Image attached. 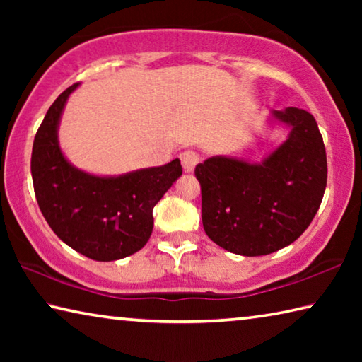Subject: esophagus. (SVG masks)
Wrapping results in <instances>:
<instances>
[{"label": "esophagus", "mask_w": 362, "mask_h": 362, "mask_svg": "<svg viewBox=\"0 0 362 362\" xmlns=\"http://www.w3.org/2000/svg\"><path fill=\"white\" fill-rule=\"evenodd\" d=\"M180 161H182V168L185 173H193L196 164L199 163V156L196 155L194 151H183L180 155Z\"/></svg>", "instance_id": "obj_1"}]
</instances>
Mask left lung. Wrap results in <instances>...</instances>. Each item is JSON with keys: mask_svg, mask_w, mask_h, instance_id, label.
Masks as SVG:
<instances>
[{"mask_svg": "<svg viewBox=\"0 0 362 362\" xmlns=\"http://www.w3.org/2000/svg\"><path fill=\"white\" fill-rule=\"evenodd\" d=\"M265 127H283L287 136L260 161L217 155L194 170L206 235L238 255L289 246L308 228L326 192V148L313 115L296 107L272 110Z\"/></svg>", "mask_w": 362, "mask_h": 362, "instance_id": "1", "label": "left lung"}]
</instances>
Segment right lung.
<instances>
[{"mask_svg": "<svg viewBox=\"0 0 362 362\" xmlns=\"http://www.w3.org/2000/svg\"><path fill=\"white\" fill-rule=\"evenodd\" d=\"M60 94L35 136L32 177L38 206L66 246L97 262L136 254L150 240L153 207L182 175L180 159L119 175L86 173L66 159L59 126L70 94Z\"/></svg>", "mask_w": 362, "mask_h": 362, "instance_id": "right-lung-1", "label": "right lung"}]
</instances>
